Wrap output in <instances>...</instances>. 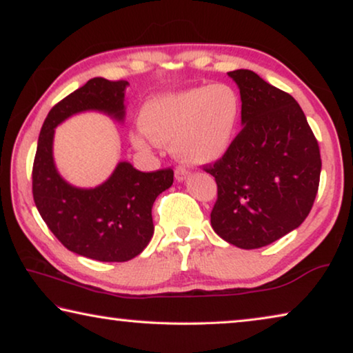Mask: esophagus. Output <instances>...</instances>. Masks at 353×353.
<instances>
[{
	"instance_id": "esophagus-1",
	"label": "esophagus",
	"mask_w": 353,
	"mask_h": 353,
	"mask_svg": "<svg viewBox=\"0 0 353 353\" xmlns=\"http://www.w3.org/2000/svg\"><path fill=\"white\" fill-rule=\"evenodd\" d=\"M188 177H190V172H188L187 170H183V168H177L176 170V181L177 182H185Z\"/></svg>"
}]
</instances>
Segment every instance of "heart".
Masks as SVG:
<instances>
[{
	"label": "heart",
	"mask_w": 353,
	"mask_h": 353,
	"mask_svg": "<svg viewBox=\"0 0 353 353\" xmlns=\"http://www.w3.org/2000/svg\"><path fill=\"white\" fill-rule=\"evenodd\" d=\"M241 119V98L227 83L199 85L161 94L144 106L143 125L131 131L139 150L172 144V154L187 165L219 161L233 145Z\"/></svg>",
	"instance_id": "heart-1"
}]
</instances>
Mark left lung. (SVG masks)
<instances>
[{"label":"left lung","mask_w":353,"mask_h":353,"mask_svg":"<svg viewBox=\"0 0 353 353\" xmlns=\"http://www.w3.org/2000/svg\"><path fill=\"white\" fill-rule=\"evenodd\" d=\"M241 94V125L223 159L210 225L239 249H260L304 222L319 190L320 150L292 94L249 70L228 72Z\"/></svg>","instance_id":"obj_1"}]
</instances>
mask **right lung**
<instances>
[{"instance_id":"add662e5","label":"right lung","mask_w":353,"mask_h":353,"mask_svg":"<svg viewBox=\"0 0 353 353\" xmlns=\"http://www.w3.org/2000/svg\"><path fill=\"white\" fill-rule=\"evenodd\" d=\"M126 81L93 77L50 109L42 123L33 165V198L41 217L68 250L98 261H128L154 236L152 206L172 185V170L141 172L119 161L97 187L72 185L57 170L55 128L72 115L101 112L125 120Z\"/></svg>"}]
</instances>
